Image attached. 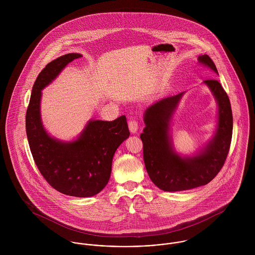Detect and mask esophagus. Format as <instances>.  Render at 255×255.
<instances>
[{
	"instance_id": "obj_1",
	"label": "esophagus",
	"mask_w": 255,
	"mask_h": 255,
	"mask_svg": "<svg viewBox=\"0 0 255 255\" xmlns=\"http://www.w3.org/2000/svg\"><path fill=\"white\" fill-rule=\"evenodd\" d=\"M128 128L131 133H135L138 129V123L135 120H130L128 123Z\"/></svg>"
}]
</instances>
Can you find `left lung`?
Segmentation results:
<instances>
[{"mask_svg": "<svg viewBox=\"0 0 255 255\" xmlns=\"http://www.w3.org/2000/svg\"><path fill=\"white\" fill-rule=\"evenodd\" d=\"M198 62L218 73L208 55ZM218 103V126L214 137L192 157H182L173 148L170 121L183 92L163 98L146 109L140 134L146 171L153 183L165 191H180L205 185L220 172L227 159L233 134V114L226 91L217 79H206Z\"/></svg>", "mask_w": 255, "mask_h": 255, "instance_id": "1", "label": "left lung"}]
</instances>
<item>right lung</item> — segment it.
<instances>
[{"mask_svg": "<svg viewBox=\"0 0 255 255\" xmlns=\"http://www.w3.org/2000/svg\"><path fill=\"white\" fill-rule=\"evenodd\" d=\"M80 54L64 55L38 74L26 111L25 128L30 151L43 178L56 190L71 196L89 197L109 182L112 161L118 147L128 136L126 116L115 121H89L76 140L65 142L51 137L40 115L41 90L51 83Z\"/></svg>", "mask_w": 255, "mask_h": 255, "instance_id": "1", "label": "right lung"}]
</instances>
